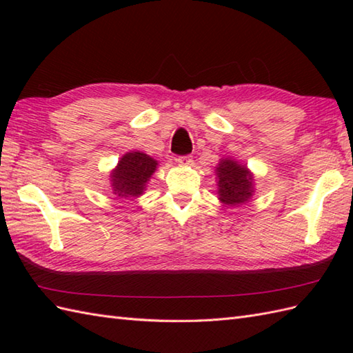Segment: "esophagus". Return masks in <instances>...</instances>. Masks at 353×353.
I'll return each mask as SVG.
<instances>
[{
  "label": "esophagus",
  "instance_id": "34e87169",
  "mask_svg": "<svg viewBox=\"0 0 353 353\" xmlns=\"http://www.w3.org/2000/svg\"><path fill=\"white\" fill-rule=\"evenodd\" d=\"M176 162H177L179 165H190V163L192 162V156H190V154H186V156H179L177 159H176Z\"/></svg>",
  "mask_w": 353,
  "mask_h": 353
}]
</instances>
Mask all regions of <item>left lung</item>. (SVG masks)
I'll return each mask as SVG.
<instances>
[{
	"instance_id": "obj_1",
	"label": "left lung",
	"mask_w": 353,
	"mask_h": 353,
	"mask_svg": "<svg viewBox=\"0 0 353 353\" xmlns=\"http://www.w3.org/2000/svg\"><path fill=\"white\" fill-rule=\"evenodd\" d=\"M220 200L226 205H239L249 200L253 192V177L243 165L223 159L216 167Z\"/></svg>"
}]
</instances>
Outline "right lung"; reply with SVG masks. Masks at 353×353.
<instances>
[{"instance_id": "right-lung-1", "label": "right lung", "mask_w": 353, "mask_h": 353, "mask_svg": "<svg viewBox=\"0 0 353 353\" xmlns=\"http://www.w3.org/2000/svg\"><path fill=\"white\" fill-rule=\"evenodd\" d=\"M157 162L141 152L127 153L112 172V190L118 197H138L144 191Z\"/></svg>"}]
</instances>
